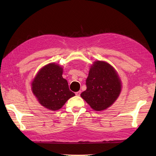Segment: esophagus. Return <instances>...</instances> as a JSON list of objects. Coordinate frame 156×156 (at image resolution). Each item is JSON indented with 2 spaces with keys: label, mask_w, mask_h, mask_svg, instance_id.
I'll list each match as a JSON object with an SVG mask.
<instances>
[{
  "label": "esophagus",
  "mask_w": 156,
  "mask_h": 156,
  "mask_svg": "<svg viewBox=\"0 0 156 156\" xmlns=\"http://www.w3.org/2000/svg\"><path fill=\"white\" fill-rule=\"evenodd\" d=\"M81 91L79 90V91L77 92H75V95L77 96H79L80 95H81Z\"/></svg>",
  "instance_id": "34e87169"
}]
</instances>
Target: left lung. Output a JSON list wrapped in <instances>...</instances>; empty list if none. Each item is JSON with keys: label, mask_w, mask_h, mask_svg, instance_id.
I'll list each match as a JSON object with an SVG mask.
<instances>
[{"label": "left lung", "mask_w": 156, "mask_h": 156, "mask_svg": "<svg viewBox=\"0 0 156 156\" xmlns=\"http://www.w3.org/2000/svg\"><path fill=\"white\" fill-rule=\"evenodd\" d=\"M87 90L81 98L96 111L107 109L115 102L122 90L119 74L112 66L105 61L93 62L86 81Z\"/></svg>", "instance_id": "obj_1"}]
</instances>
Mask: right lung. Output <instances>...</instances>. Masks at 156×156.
<instances>
[{"label":"right lung","instance_id":"obj_1","mask_svg":"<svg viewBox=\"0 0 156 156\" xmlns=\"http://www.w3.org/2000/svg\"><path fill=\"white\" fill-rule=\"evenodd\" d=\"M63 68L56 63L42 67L33 79L31 89L37 100L45 108L57 111L75 94L69 89L67 80L62 77Z\"/></svg>","mask_w":156,"mask_h":156}]
</instances>
